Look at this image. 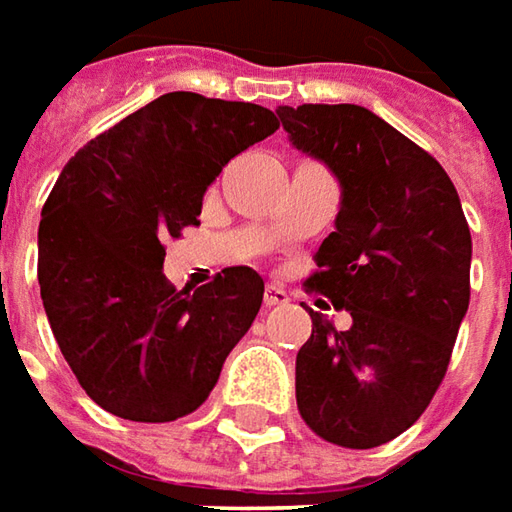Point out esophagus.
<instances>
[{"label":"esophagus","mask_w":512,"mask_h":512,"mask_svg":"<svg viewBox=\"0 0 512 512\" xmlns=\"http://www.w3.org/2000/svg\"><path fill=\"white\" fill-rule=\"evenodd\" d=\"M287 301H290V296H287L284 287H279V284H267L264 287V304L267 307H279V304H287Z\"/></svg>","instance_id":"esophagus-1"}]
</instances>
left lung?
Masks as SVG:
<instances>
[{
	"mask_svg": "<svg viewBox=\"0 0 512 512\" xmlns=\"http://www.w3.org/2000/svg\"><path fill=\"white\" fill-rule=\"evenodd\" d=\"M293 146L341 180L335 231L304 281L352 315L312 312L298 349L301 420L341 448H377L420 420L440 389L471 301V231L445 168L355 104L281 106Z\"/></svg>",
	"mask_w": 512,
	"mask_h": 512,
	"instance_id": "left-lung-1",
	"label": "left lung"
}]
</instances>
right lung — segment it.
Instances as JSON below:
<instances>
[{
	"mask_svg": "<svg viewBox=\"0 0 512 512\" xmlns=\"http://www.w3.org/2000/svg\"><path fill=\"white\" fill-rule=\"evenodd\" d=\"M276 129L264 106L168 92L58 174L39 222L41 301L72 375L109 414L171 423L197 411L253 324L256 270L225 267L177 290L163 242L200 225L205 188Z\"/></svg>",
	"mask_w": 512,
	"mask_h": 512,
	"instance_id": "obj_1",
	"label": "right lung"
}]
</instances>
